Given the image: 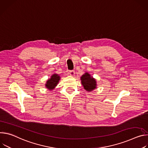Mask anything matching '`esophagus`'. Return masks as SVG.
Instances as JSON below:
<instances>
[{
  "instance_id": "obj_1",
  "label": "esophagus",
  "mask_w": 148,
  "mask_h": 148,
  "mask_svg": "<svg viewBox=\"0 0 148 148\" xmlns=\"http://www.w3.org/2000/svg\"><path fill=\"white\" fill-rule=\"evenodd\" d=\"M69 75H71V76H74L75 75V71H69Z\"/></svg>"
}]
</instances>
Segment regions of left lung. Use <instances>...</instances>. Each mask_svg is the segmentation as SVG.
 <instances>
[{"label":"left lung","mask_w":148,"mask_h":148,"mask_svg":"<svg viewBox=\"0 0 148 148\" xmlns=\"http://www.w3.org/2000/svg\"><path fill=\"white\" fill-rule=\"evenodd\" d=\"M80 80L84 89L87 92H92L97 88L96 80L87 72L80 77Z\"/></svg>","instance_id":"1"}]
</instances>
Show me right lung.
Segmentation results:
<instances>
[{
	"label": "right lung",
	"mask_w": 148,
	"mask_h": 148,
	"mask_svg": "<svg viewBox=\"0 0 148 148\" xmlns=\"http://www.w3.org/2000/svg\"><path fill=\"white\" fill-rule=\"evenodd\" d=\"M60 80V76L57 73H53L51 75V77L47 80L45 84V87L50 91L55 89L58 85L59 80Z\"/></svg>",
	"instance_id": "right-lung-1"
}]
</instances>
